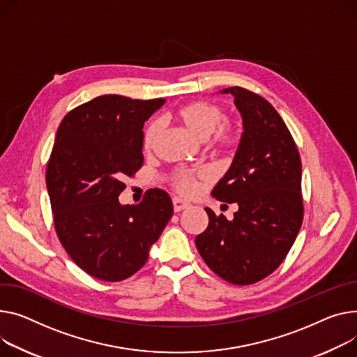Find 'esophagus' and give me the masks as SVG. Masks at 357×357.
Here are the masks:
<instances>
[{
	"label": "esophagus",
	"mask_w": 357,
	"mask_h": 357,
	"mask_svg": "<svg viewBox=\"0 0 357 357\" xmlns=\"http://www.w3.org/2000/svg\"><path fill=\"white\" fill-rule=\"evenodd\" d=\"M172 204H174V211L175 212H179V211H182V209L189 206V202H186V201H183L181 198H174Z\"/></svg>",
	"instance_id": "34e87169"
}]
</instances>
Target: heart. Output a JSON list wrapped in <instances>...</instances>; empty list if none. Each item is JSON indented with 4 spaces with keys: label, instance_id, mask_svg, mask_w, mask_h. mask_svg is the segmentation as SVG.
Segmentation results:
<instances>
[{
    "label": "heart",
    "instance_id": "1",
    "mask_svg": "<svg viewBox=\"0 0 357 357\" xmlns=\"http://www.w3.org/2000/svg\"><path fill=\"white\" fill-rule=\"evenodd\" d=\"M174 117L194 136L205 140L211 136V146L217 151H229L236 144V132L229 123H222L225 119L224 110L206 100L186 103L175 110ZM160 132L159 122H151L144 132V149L149 151L156 142ZM205 174L181 172L175 176V188L183 195H194L199 189V179Z\"/></svg>",
    "mask_w": 357,
    "mask_h": 357
}]
</instances>
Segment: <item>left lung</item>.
<instances>
[{
    "instance_id": "obj_1",
    "label": "left lung",
    "mask_w": 357,
    "mask_h": 357,
    "mask_svg": "<svg viewBox=\"0 0 357 357\" xmlns=\"http://www.w3.org/2000/svg\"><path fill=\"white\" fill-rule=\"evenodd\" d=\"M221 93L234 96L244 132L212 197L236 202L238 211L228 221L205 208L209 222L195 244L217 275L248 286L270 275L296 241L304 213L301 160L289 128L271 103L238 86Z\"/></svg>"
}]
</instances>
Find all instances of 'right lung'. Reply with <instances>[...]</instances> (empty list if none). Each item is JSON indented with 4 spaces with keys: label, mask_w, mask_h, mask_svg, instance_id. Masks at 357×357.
Listing matches in <instances>:
<instances>
[{
    "label": "right lung",
    "mask_w": 357,
    "mask_h": 357,
    "mask_svg": "<svg viewBox=\"0 0 357 357\" xmlns=\"http://www.w3.org/2000/svg\"><path fill=\"white\" fill-rule=\"evenodd\" d=\"M165 99L105 94L68 112L47 163L45 183L59 240L89 275L122 281L148 261L174 206L162 189L137 205L119 195L144 165V125Z\"/></svg>",
    "instance_id": "obj_1"
}]
</instances>
